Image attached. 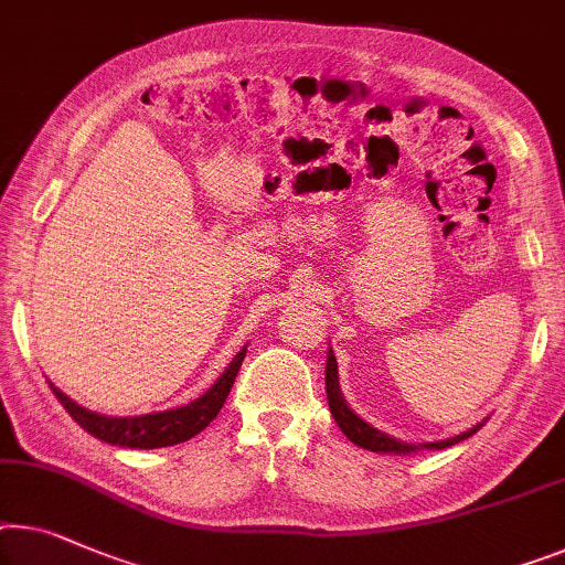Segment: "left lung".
Instances as JSON below:
<instances>
[{
    "mask_svg": "<svg viewBox=\"0 0 565 565\" xmlns=\"http://www.w3.org/2000/svg\"><path fill=\"white\" fill-rule=\"evenodd\" d=\"M324 385H327V401H330V411L337 420V426L342 428V434L348 436L352 444H358L360 449H367V451H377V454H414L418 449H446V446H454L459 441L469 439L471 434H477L479 428L484 426L477 424L471 426L469 431L454 436V439H444V441H431V444H406V441H398L393 439V436L377 431L367 424V420L360 418L355 411H352L348 403L342 398V391H340V375H337V360L332 355V350H327V367H324Z\"/></svg>",
    "mask_w": 565,
    "mask_h": 565,
    "instance_id": "obj_1",
    "label": "left lung"
}]
</instances>
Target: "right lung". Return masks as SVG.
Wrapping results in <instances>:
<instances>
[{
	"mask_svg": "<svg viewBox=\"0 0 565 565\" xmlns=\"http://www.w3.org/2000/svg\"><path fill=\"white\" fill-rule=\"evenodd\" d=\"M243 358H246V348L231 360V365L210 385L207 393H202L200 398L188 403V406L157 411V414L147 416H104L78 406L61 388H55L53 383H50V391L63 403V408L71 414L75 424L83 431L96 436V439L114 446H126V449H162V446H174L198 436L210 420L221 414L223 403L228 398L235 383V375L241 370Z\"/></svg>",
	"mask_w": 565,
	"mask_h": 565,
	"instance_id": "add662e5",
	"label": "right lung"
}]
</instances>
